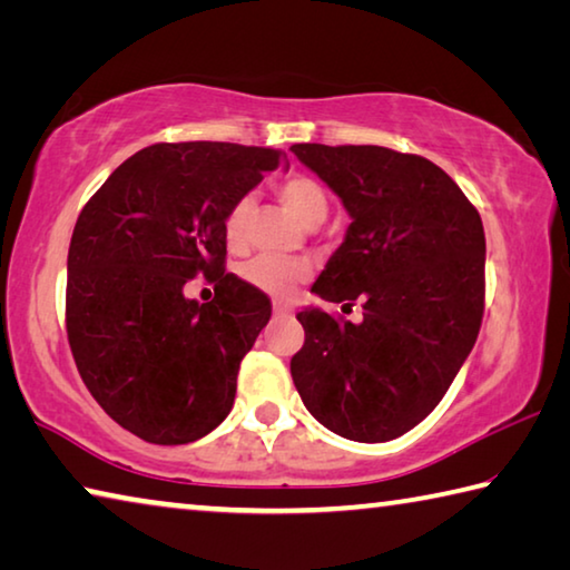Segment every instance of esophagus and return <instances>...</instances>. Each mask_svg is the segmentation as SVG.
<instances>
[{"label":"esophagus","instance_id":"esophagus-1","mask_svg":"<svg viewBox=\"0 0 570 570\" xmlns=\"http://www.w3.org/2000/svg\"><path fill=\"white\" fill-rule=\"evenodd\" d=\"M292 312H294V308L288 306V304H284V302H274V314H276V316H292Z\"/></svg>","mask_w":570,"mask_h":570}]
</instances>
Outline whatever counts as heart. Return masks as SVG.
<instances>
[{"label": "heart", "mask_w": 570, "mask_h": 570, "mask_svg": "<svg viewBox=\"0 0 570 570\" xmlns=\"http://www.w3.org/2000/svg\"><path fill=\"white\" fill-rule=\"evenodd\" d=\"M276 198L282 200V206L292 214L298 224L306 228L320 226L330 210V196H326L324 186L312 176L304 173H294L286 176L276 186ZM250 214V200L238 198L234 206L228 208L224 218V236L230 248H240L246 238V224ZM308 276V266L304 262H288V258H274L262 256L256 262H250L244 268V278L248 284H254L262 292L272 296H286L292 288L304 282Z\"/></svg>", "instance_id": "heart-1"}]
</instances>
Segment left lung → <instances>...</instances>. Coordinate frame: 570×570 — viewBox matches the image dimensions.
<instances>
[{
	"label": "left lung",
	"instance_id": "obj_1",
	"mask_svg": "<svg viewBox=\"0 0 570 570\" xmlns=\"http://www.w3.org/2000/svg\"><path fill=\"white\" fill-rule=\"evenodd\" d=\"M294 156L350 214L312 292L362 304V322L308 306L292 377L326 430L387 442L445 397L478 340L485 308V230L445 170L380 146L296 142Z\"/></svg>",
	"mask_w": 570,
	"mask_h": 570
}]
</instances>
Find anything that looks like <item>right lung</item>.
<instances>
[{
	"label": "right lung",
	"mask_w": 570,
	"mask_h": 570,
	"mask_svg": "<svg viewBox=\"0 0 570 570\" xmlns=\"http://www.w3.org/2000/svg\"><path fill=\"white\" fill-rule=\"evenodd\" d=\"M282 160L236 142H158L115 168L77 218L67 340L85 387L140 440L186 445L234 407L272 302L224 274V218ZM198 273L217 284L206 305L181 294Z\"/></svg>",
	"instance_id": "1"
}]
</instances>
